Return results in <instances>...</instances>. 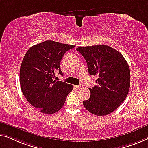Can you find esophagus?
<instances>
[{
    "label": "esophagus",
    "instance_id": "1",
    "mask_svg": "<svg viewBox=\"0 0 148 148\" xmlns=\"http://www.w3.org/2000/svg\"><path fill=\"white\" fill-rule=\"evenodd\" d=\"M75 87H76V88L79 89V88H80L81 87H82V85H76V86H75Z\"/></svg>",
    "mask_w": 148,
    "mask_h": 148
}]
</instances>
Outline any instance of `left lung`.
Here are the masks:
<instances>
[{"label": "left lung", "mask_w": 148, "mask_h": 148, "mask_svg": "<svg viewBox=\"0 0 148 148\" xmlns=\"http://www.w3.org/2000/svg\"><path fill=\"white\" fill-rule=\"evenodd\" d=\"M86 60L88 72L97 75L98 85L89 88L90 97L83 101L86 110L98 116L109 115L126 99L130 87V70L120 52L108 45L76 48Z\"/></svg>", "instance_id": "left-lung-1"}]
</instances>
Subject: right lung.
Listing matches in <instances>:
<instances>
[{"mask_svg":"<svg viewBox=\"0 0 148 148\" xmlns=\"http://www.w3.org/2000/svg\"><path fill=\"white\" fill-rule=\"evenodd\" d=\"M74 47L45 41L33 45L25 55L20 68L21 88L29 103L41 113H56L72 92V85L53 78L56 72L63 74L60 62L64 54Z\"/></svg>","mask_w":148,"mask_h":148,"instance_id":"add662e5","label":"right lung"}]
</instances>
